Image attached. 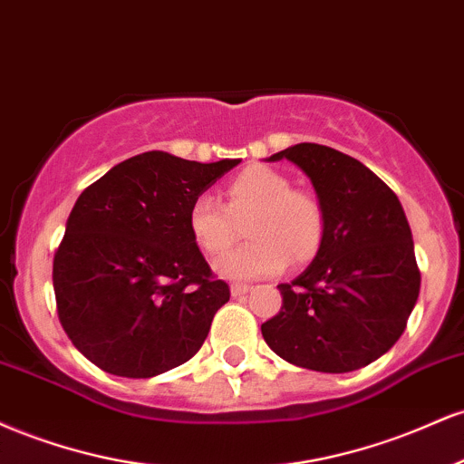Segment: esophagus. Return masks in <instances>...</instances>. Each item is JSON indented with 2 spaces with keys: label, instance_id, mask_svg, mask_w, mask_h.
Segmentation results:
<instances>
[{
  "label": "esophagus",
  "instance_id": "34e87169",
  "mask_svg": "<svg viewBox=\"0 0 464 464\" xmlns=\"http://www.w3.org/2000/svg\"><path fill=\"white\" fill-rule=\"evenodd\" d=\"M249 291H252V286H249V285H232V288H230L232 297H241V295H245V293H249Z\"/></svg>",
  "mask_w": 464,
  "mask_h": 464
}]
</instances>
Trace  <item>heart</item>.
<instances>
[{"label":"heart","instance_id":"b5f03b06","mask_svg":"<svg viewBox=\"0 0 464 464\" xmlns=\"http://www.w3.org/2000/svg\"><path fill=\"white\" fill-rule=\"evenodd\" d=\"M252 243L217 260L215 271L226 280H258L306 265L319 254L325 238L324 206L308 190L293 188L285 173L271 167L243 169L223 188V204L201 195L190 204L187 227L204 254L219 256L234 243L237 223Z\"/></svg>","mask_w":464,"mask_h":464}]
</instances>
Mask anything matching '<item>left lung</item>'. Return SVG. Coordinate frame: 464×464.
I'll return each instance as SVG.
<instances>
[{
    "mask_svg": "<svg viewBox=\"0 0 464 464\" xmlns=\"http://www.w3.org/2000/svg\"><path fill=\"white\" fill-rule=\"evenodd\" d=\"M310 178L325 238L304 274L280 285L282 308L260 325L286 362L347 373L378 361L406 330L421 286L397 195L356 158L317 143L277 151Z\"/></svg>",
    "mask_w": 464,
    "mask_h": 464,
    "instance_id": "1",
    "label": "left lung"
}]
</instances>
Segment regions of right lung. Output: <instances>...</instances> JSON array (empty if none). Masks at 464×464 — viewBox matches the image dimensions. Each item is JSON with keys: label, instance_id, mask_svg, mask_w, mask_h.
<instances>
[{"label": "right lung", "instance_id": "add662e5", "mask_svg": "<svg viewBox=\"0 0 464 464\" xmlns=\"http://www.w3.org/2000/svg\"><path fill=\"white\" fill-rule=\"evenodd\" d=\"M238 162L145 151L80 195L53 256V293L60 324L92 364L154 378L199 352L230 288L212 277L187 215Z\"/></svg>", "mask_w": 464, "mask_h": 464}]
</instances>
